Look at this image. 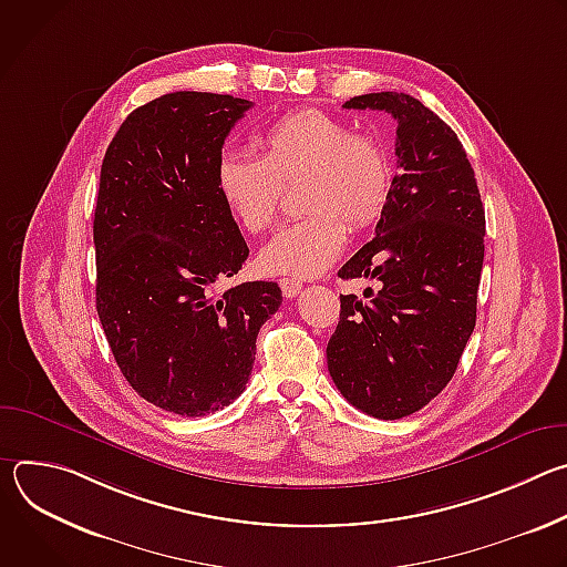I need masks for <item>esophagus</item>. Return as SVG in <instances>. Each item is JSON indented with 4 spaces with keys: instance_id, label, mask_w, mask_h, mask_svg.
<instances>
[{
    "instance_id": "esophagus-1",
    "label": "esophagus",
    "mask_w": 567,
    "mask_h": 567,
    "mask_svg": "<svg viewBox=\"0 0 567 567\" xmlns=\"http://www.w3.org/2000/svg\"><path fill=\"white\" fill-rule=\"evenodd\" d=\"M278 285H280L285 298H296L302 291V282L296 278H282Z\"/></svg>"
}]
</instances>
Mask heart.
I'll return each mask as SVG.
<instances>
[{
	"label": "heart",
	"instance_id": "heart-1",
	"mask_svg": "<svg viewBox=\"0 0 567 567\" xmlns=\"http://www.w3.org/2000/svg\"><path fill=\"white\" fill-rule=\"evenodd\" d=\"M260 150V158L224 152L217 193L239 228L258 235L274 226L282 188L302 182L300 210L309 217L280 228L258 267L271 276H318L341 256L346 224L361 230L381 217L392 186L390 154L377 136L313 107L274 121Z\"/></svg>",
	"mask_w": 567,
	"mask_h": 567
}]
</instances>
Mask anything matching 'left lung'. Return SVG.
<instances>
[{
	"label": "left lung",
	"instance_id": "obj_1",
	"mask_svg": "<svg viewBox=\"0 0 567 567\" xmlns=\"http://www.w3.org/2000/svg\"><path fill=\"white\" fill-rule=\"evenodd\" d=\"M343 107L392 114L399 173L374 237L339 269L377 289L341 296L328 370L354 409L401 420L446 388L473 334L484 208L457 134L417 99L381 92Z\"/></svg>",
	"mask_w": 567,
	"mask_h": 567
}]
</instances>
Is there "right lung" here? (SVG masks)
<instances>
[{
    "label": "right lung",
    "mask_w": 567,
    "mask_h": 567,
    "mask_svg": "<svg viewBox=\"0 0 567 567\" xmlns=\"http://www.w3.org/2000/svg\"><path fill=\"white\" fill-rule=\"evenodd\" d=\"M251 101L175 92L134 110L112 138L94 215L96 309L127 383L154 406L202 417L247 388L276 282L233 278L249 247L215 168Z\"/></svg>",
    "instance_id": "obj_1"
}]
</instances>
